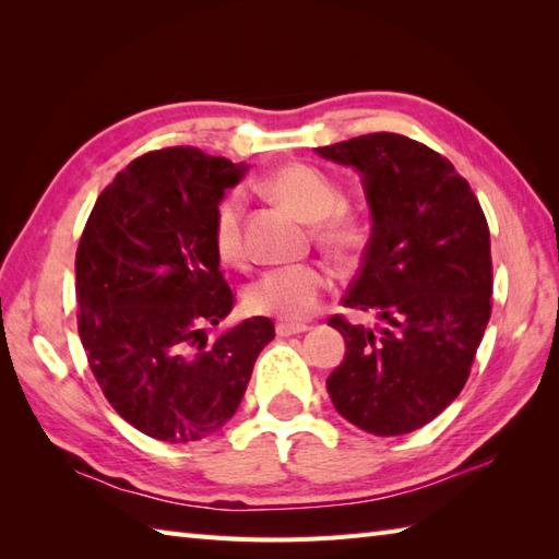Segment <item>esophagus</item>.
I'll return each mask as SVG.
<instances>
[{
    "label": "esophagus",
    "instance_id": "1",
    "mask_svg": "<svg viewBox=\"0 0 559 559\" xmlns=\"http://www.w3.org/2000/svg\"><path fill=\"white\" fill-rule=\"evenodd\" d=\"M305 331H310L307 324H295V322H278L276 324V334L278 336H295V334H305Z\"/></svg>",
    "mask_w": 559,
    "mask_h": 559
}]
</instances>
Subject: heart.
Here are the masks:
<instances>
[{
	"label": "heart",
	"mask_w": 559,
	"mask_h": 559,
	"mask_svg": "<svg viewBox=\"0 0 559 559\" xmlns=\"http://www.w3.org/2000/svg\"><path fill=\"white\" fill-rule=\"evenodd\" d=\"M266 194L307 223H314V235L331 254L350 257L365 242V225L346 206V197L334 177L310 163H286L271 170L264 180ZM245 204L240 192H228L213 209L211 245L225 264L245 259L242 235ZM329 290V273L319 264H290L269 269L249 283L245 305L249 312L300 322L314 314Z\"/></svg>",
	"instance_id": "heart-1"
}]
</instances>
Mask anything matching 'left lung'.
<instances>
[{"label": "left lung", "mask_w": 559, "mask_h": 559, "mask_svg": "<svg viewBox=\"0 0 559 559\" xmlns=\"http://www.w3.org/2000/svg\"><path fill=\"white\" fill-rule=\"evenodd\" d=\"M317 153L362 175L372 237L343 307L382 322L329 319L346 338L329 396L365 432L406 435L461 394L476 360L492 312L488 221L454 165L420 141L377 132Z\"/></svg>", "instance_id": "8db88e82"}]
</instances>
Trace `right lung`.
Masks as SVG:
<instances>
[{
  "label": "right lung",
  "instance_id": "right-lung-1",
  "mask_svg": "<svg viewBox=\"0 0 559 559\" xmlns=\"http://www.w3.org/2000/svg\"><path fill=\"white\" fill-rule=\"evenodd\" d=\"M247 168L194 146L148 151L103 189L76 249L79 336L105 399L139 432L170 444L228 423L269 317L216 341L235 295L211 245L213 209Z\"/></svg>",
  "mask_w": 559,
  "mask_h": 559
}]
</instances>
